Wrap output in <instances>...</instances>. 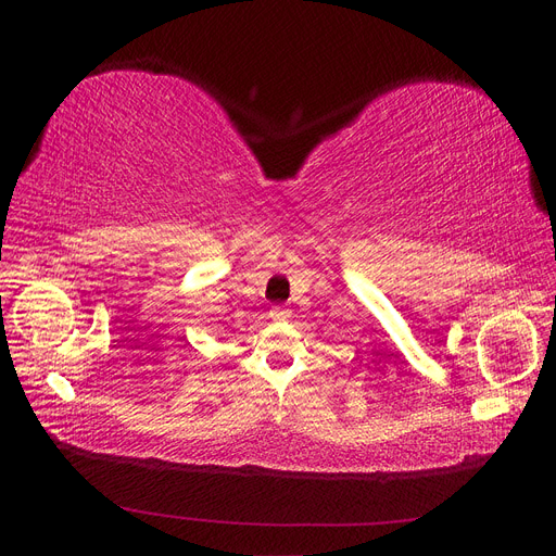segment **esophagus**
<instances>
[{"label":"esophagus","instance_id":"34e87169","mask_svg":"<svg viewBox=\"0 0 556 556\" xmlns=\"http://www.w3.org/2000/svg\"><path fill=\"white\" fill-rule=\"evenodd\" d=\"M268 315H271V319H276V323H285V319H290L292 311L285 308V306H274Z\"/></svg>","mask_w":556,"mask_h":556}]
</instances>
